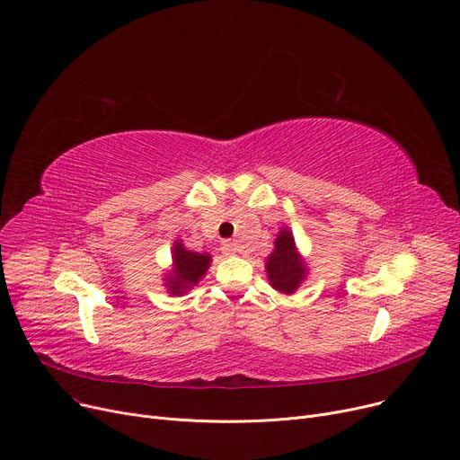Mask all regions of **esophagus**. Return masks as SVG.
<instances>
[{"instance_id": "obj_1", "label": "esophagus", "mask_w": 460, "mask_h": 460, "mask_svg": "<svg viewBox=\"0 0 460 460\" xmlns=\"http://www.w3.org/2000/svg\"><path fill=\"white\" fill-rule=\"evenodd\" d=\"M221 251H223L226 256H234V254L237 252V247H235V243H232V242H225L223 247H221Z\"/></svg>"}]
</instances>
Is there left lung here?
I'll return each mask as SVG.
<instances>
[{
    "instance_id": "8db88e82",
    "label": "left lung",
    "mask_w": 460,
    "mask_h": 460,
    "mask_svg": "<svg viewBox=\"0 0 460 460\" xmlns=\"http://www.w3.org/2000/svg\"><path fill=\"white\" fill-rule=\"evenodd\" d=\"M266 273L271 288L292 296L309 277V266L296 245L294 234L288 226H282L273 242V251L266 258Z\"/></svg>"
}]
</instances>
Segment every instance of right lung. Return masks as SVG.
<instances>
[{
	"label": "right lung",
	"mask_w": 460,
	"mask_h": 460,
	"mask_svg": "<svg viewBox=\"0 0 460 460\" xmlns=\"http://www.w3.org/2000/svg\"><path fill=\"white\" fill-rule=\"evenodd\" d=\"M209 252L189 251L181 239H176L172 247V266L163 277L164 288L170 296H183L199 284L211 266Z\"/></svg>",
	"instance_id": "right-lung-1"
}]
</instances>
